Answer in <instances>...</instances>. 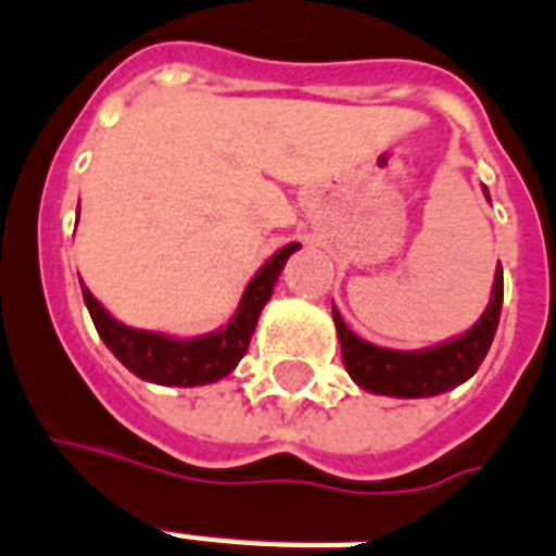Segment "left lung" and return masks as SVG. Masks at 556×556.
<instances>
[{"label":"left lung","instance_id":"1","mask_svg":"<svg viewBox=\"0 0 556 556\" xmlns=\"http://www.w3.org/2000/svg\"><path fill=\"white\" fill-rule=\"evenodd\" d=\"M502 294H505V282H502V268L493 277L491 303L484 308L479 320L458 338L439 343L432 349L421 352H395V349L371 346L361 340L355 331L349 329L340 312L331 305V317L338 326L340 352H343V366L352 375L357 387L375 395H392V397H430L441 395L447 389L465 383L473 378V371L482 366L484 355L493 343L496 326H500L502 312Z\"/></svg>","mask_w":556,"mask_h":556}]
</instances>
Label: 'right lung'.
Segmentation results:
<instances>
[{
    "mask_svg": "<svg viewBox=\"0 0 556 556\" xmlns=\"http://www.w3.org/2000/svg\"><path fill=\"white\" fill-rule=\"evenodd\" d=\"M296 248H300L296 242L279 248L256 270V277L248 282L242 300H239V308H236L225 329L210 331V334H201V338H169V334H161V331L124 326L80 282L83 300H86V308H89L91 320H94L100 340L132 375H138L141 380H150V383H161V387H201V383H213V380H222L225 375H230L236 364L242 361L248 346H251V334L256 329L262 308L274 294L277 277L282 274L288 256Z\"/></svg>",
    "mask_w": 556,
    "mask_h": 556,
    "instance_id": "right-lung-1",
    "label": "right lung"
}]
</instances>
